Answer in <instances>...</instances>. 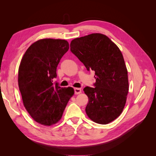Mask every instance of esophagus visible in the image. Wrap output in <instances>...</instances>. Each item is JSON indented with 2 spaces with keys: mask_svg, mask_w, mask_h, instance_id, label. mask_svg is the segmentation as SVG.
Returning a JSON list of instances; mask_svg holds the SVG:
<instances>
[{
  "mask_svg": "<svg viewBox=\"0 0 156 156\" xmlns=\"http://www.w3.org/2000/svg\"><path fill=\"white\" fill-rule=\"evenodd\" d=\"M74 92H75V94H79L81 93V89L79 88H75Z\"/></svg>",
  "mask_w": 156,
  "mask_h": 156,
  "instance_id": "esophagus-1",
  "label": "esophagus"
}]
</instances>
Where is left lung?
<instances>
[{
	"label": "left lung",
	"mask_w": 156,
	"mask_h": 156,
	"mask_svg": "<svg viewBox=\"0 0 156 156\" xmlns=\"http://www.w3.org/2000/svg\"><path fill=\"white\" fill-rule=\"evenodd\" d=\"M70 50L88 71L95 72V87L83 89L89 101L87 115L96 123H110L123 111L129 90L127 70L120 50L107 36L99 33L73 40Z\"/></svg>",
	"instance_id": "1"
}]
</instances>
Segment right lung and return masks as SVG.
<instances>
[{
    "label": "right lung",
    "mask_w": 156,
    "mask_h": 156,
    "mask_svg": "<svg viewBox=\"0 0 156 156\" xmlns=\"http://www.w3.org/2000/svg\"><path fill=\"white\" fill-rule=\"evenodd\" d=\"M68 49L66 40L42 39L32 44L21 59L18 84L23 105L40 124L57 123L74 94L73 88H61L53 82L57 66Z\"/></svg>",
    "instance_id": "1"
}]
</instances>
